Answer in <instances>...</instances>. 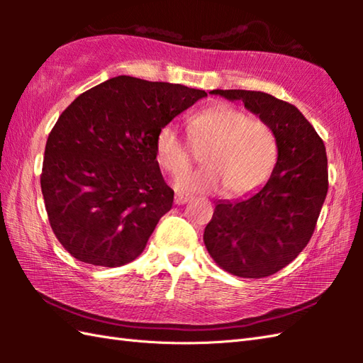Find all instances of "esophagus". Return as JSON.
<instances>
[{
    "mask_svg": "<svg viewBox=\"0 0 363 363\" xmlns=\"http://www.w3.org/2000/svg\"><path fill=\"white\" fill-rule=\"evenodd\" d=\"M190 199L189 195H184V194H176L174 195V203L176 204H186Z\"/></svg>",
    "mask_w": 363,
    "mask_h": 363,
    "instance_id": "1",
    "label": "esophagus"
}]
</instances>
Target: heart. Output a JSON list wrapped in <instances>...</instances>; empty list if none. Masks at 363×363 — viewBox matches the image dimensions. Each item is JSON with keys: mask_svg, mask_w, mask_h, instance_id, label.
Masks as SVG:
<instances>
[{"mask_svg": "<svg viewBox=\"0 0 363 363\" xmlns=\"http://www.w3.org/2000/svg\"><path fill=\"white\" fill-rule=\"evenodd\" d=\"M191 140L207 143L201 162L204 167L186 172L191 159V145L174 121L165 123L156 138L154 152L159 165L177 177L181 191L209 194L226 187L229 195L240 196L257 189L272 173L276 162V138L265 121L226 103L213 104L190 118Z\"/></svg>", "mask_w": 363, "mask_h": 363, "instance_id": "heart-1", "label": "heart"}]
</instances>
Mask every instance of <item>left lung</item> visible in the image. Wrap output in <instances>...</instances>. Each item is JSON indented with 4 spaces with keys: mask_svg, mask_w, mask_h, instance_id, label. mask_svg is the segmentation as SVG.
Instances as JSON below:
<instances>
[{
    "mask_svg": "<svg viewBox=\"0 0 363 363\" xmlns=\"http://www.w3.org/2000/svg\"><path fill=\"white\" fill-rule=\"evenodd\" d=\"M243 101L272 128L277 162L256 194L218 201L204 229V245L225 272L260 279L287 267L315 230L328 194V157L321 137L295 106L264 91L212 90Z\"/></svg>",
    "mask_w": 363,
    "mask_h": 363,
    "instance_id": "1",
    "label": "left lung"
}]
</instances>
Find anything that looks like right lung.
<instances>
[{"label": "right lung", "mask_w": 363, "mask_h": 363, "mask_svg": "<svg viewBox=\"0 0 363 363\" xmlns=\"http://www.w3.org/2000/svg\"><path fill=\"white\" fill-rule=\"evenodd\" d=\"M204 90L117 76L60 113L40 176L54 235L74 259L121 267L140 256L174 191L154 152L157 130Z\"/></svg>", "instance_id": "obj_1"}]
</instances>
